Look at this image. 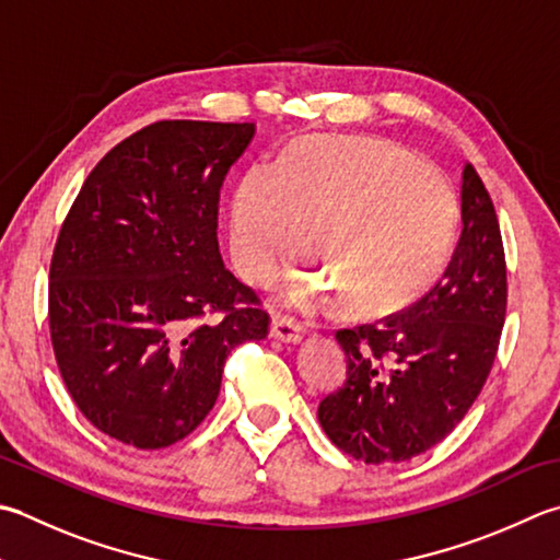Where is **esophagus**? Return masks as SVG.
<instances>
[{
	"label": "esophagus",
	"instance_id": "34e87169",
	"mask_svg": "<svg viewBox=\"0 0 560 560\" xmlns=\"http://www.w3.org/2000/svg\"><path fill=\"white\" fill-rule=\"evenodd\" d=\"M269 335H271L273 339H279V342L295 345V342H301L303 327H301V323L291 320V317H281V315H279V317H273V320H271Z\"/></svg>",
	"mask_w": 560,
	"mask_h": 560
}]
</instances>
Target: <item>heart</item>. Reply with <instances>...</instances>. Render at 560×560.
<instances>
[{
  "mask_svg": "<svg viewBox=\"0 0 560 560\" xmlns=\"http://www.w3.org/2000/svg\"><path fill=\"white\" fill-rule=\"evenodd\" d=\"M454 223L452 184L434 164L374 136H317L243 174L230 199V252L243 279L265 287L303 255L311 230L328 273H295L281 301L311 311L337 287L352 308L386 313L442 267Z\"/></svg>",
  "mask_w": 560,
  "mask_h": 560,
  "instance_id": "heart-1",
  "label": "heart"
}]
</instances>
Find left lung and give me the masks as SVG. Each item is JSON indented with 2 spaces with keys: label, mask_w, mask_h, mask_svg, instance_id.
I'll return each instance as SVG.
<instances>
[{
  "label": "left lung",
  "mask_w": 560,
  "mask_h": 560,
  "mask_svg": "<svg viewBox=\"0 0 560 560\" xmlns=\"http://www.w3.org/2000/svg\"><path fill=\"white\" fill-rule=\"evenodd\" d=\"M462 237L410 308L337 330L345 386L317 408L330 442L364 464H400L464 420L492 369L508 308L502 235L474 164L462 174Z\"/></svg>",
  "instance_id": "obj_1"
}]
</instances>
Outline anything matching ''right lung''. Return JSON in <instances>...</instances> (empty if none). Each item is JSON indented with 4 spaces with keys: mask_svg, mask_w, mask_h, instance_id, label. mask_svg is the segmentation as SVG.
Here are the masks:
<instances>
[{
    "mask_svg": "<svg viewBox=\"0 0 560 560\" xmlns=\"http://www.w3.org/2000/svg\"><path fill=\"white\" fill-rule=\"evenodd\" d=\"M255 124L158 120L98 160L50 261L55 361L96 430L136 448L184 440L215 405L230 349L269 315L218 249V199ZM221 312L215 324L206 314Z\"/></svg>",
    "mask_w": 560,
    "mask_h": 560,
    "instance_id": "right-lung-1",
    "label": "right lung"
}]
</instances>
